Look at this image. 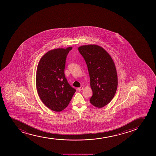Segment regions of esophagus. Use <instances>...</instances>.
Masks as SVG:
<instances>
[{
	"mask_svg": "<svg viewBox=\"0 0 156 156\" xmlns=\"http://www.w3.org/2000/svg\"><path fill=\"white\" fill-rule=\"evenodd\" d=\"M83 89V87H79V88H78V90L79 91H80L81 90H82Z\"/></svg>",
	"mask_w": 156,
	"mask_h": 156,
	"instance_id": "34e87169",
	"label": "esophagus"
}]
</instances>
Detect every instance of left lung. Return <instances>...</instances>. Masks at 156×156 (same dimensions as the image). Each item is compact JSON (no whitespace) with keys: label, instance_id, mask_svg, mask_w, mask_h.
I'll use <instances>...</instances> for the list:
<instances>
[{"label":"left lung","instance_id":"left-lung-1","mask_svg":"<svg viewBox=\"0 0 156 156\" xmlns=\"http://www.w3.org/2000/svg\"><path fill=\"white\" fill-rule=\"evenodd\" d=\"M78 50L88 66L93 92L90 102L95 107L102 108L110 103L117 89L115 63L108 53L96 44L80 46Z\"/></svg>","mask_w":156,"mask_h":156}]
</instances>
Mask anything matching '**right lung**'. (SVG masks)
Segmentation results:
<instances>
[{
  "mask_svg": "<svg viewBox=\"0 0 156 156\" xmlns=\"http://www.w3.org/2000/svg\"><path fill=\"white\" fill-rule=\"evenodd\" d=\"M72 47L49 51L42 56L37 66L36 83L41 101L53 111L66 108L75 93L64 74L67 55Z\"/></svg>",
  "mask_w": 156,
  "mask_h": 156,
  "instance_id": "right-lung-1",
  "label": "right lung"
}]
</instances>
